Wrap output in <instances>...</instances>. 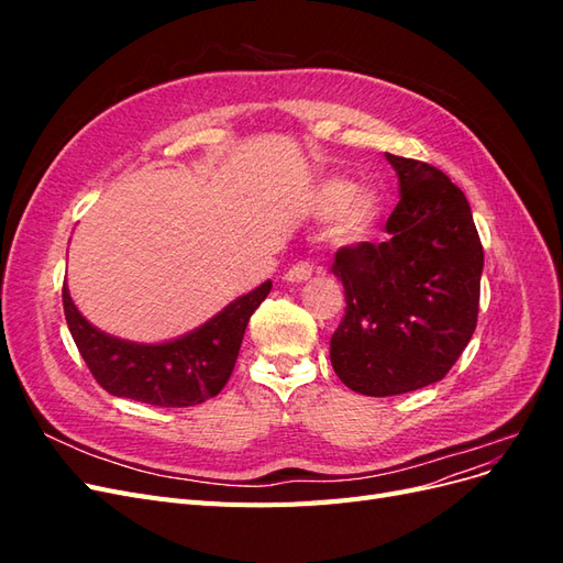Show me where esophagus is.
I'll return each mask as SVG.
<instances>
[{"label":"esophagus","instance_id":"34e87169","mask_svg":"<svg viewBox=\"0 0 563 563\" xmlns=\"http://www.w3.org/2000/svg\"><path fill=\"white\" fill-rule=\"evenodd\" d=\"M310 277H312V265L305 263V261H302V263H296V265L284 275L286 282H296V284L308 282Z\"/></svg>","mask_w":563,"mask_h":563}]
</instances>
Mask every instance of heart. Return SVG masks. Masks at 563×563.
Returning a JSON list of instances; mask_svg holds the SVG:
<instances>
[{
  "mask_svg": "<svg viewBox=\"0 0 563 563\" xmlns=\"http://www.w3.org/2000/svg\"><path fill=\"white\" fill-rule=\"evenodd\" d=\"M314 209L319 216L331 218L340 213V232L347 240H362L376 223L378 197L373 192H356L354 185L343 178H333L319 185L314 195Z\"/></svg>",
  "mask_w": 563,
  "mask_h": 563,
  "instance_id": "b5f03b06",
  "label": "heart"
}]
</instances>
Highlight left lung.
<instances>
[{
  "mask_svg": "<svg viewBox=\"0 0 563 563\" xmlns=\"http://www.w3.org/2000/svg\"><path fill=\"white\" fill-rule=\"evenodd\" d=\"M401 199L387 242L338 249L345 317L331 335L335 376L366 397L441 380L467 347L479 314L484 249L470 203L437 166L385 152Z\"/></svg>",
  "mask_w": 563,
  "mask_h": 563,
  "instance_id": "left-lung-1",
  "label": "left lung"
}]
</instances>
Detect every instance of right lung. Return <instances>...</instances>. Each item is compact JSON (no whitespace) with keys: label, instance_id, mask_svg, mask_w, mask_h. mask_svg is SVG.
I'll return each mask as SVG.
<instances>
[{"label":"right lung","instance_id":"add662e5","mask_svg":"<svg viewBox=\"0 0 563 563\" xmlns=\"http://www.w3.org/2000/svg\"><path fill=\"white\" fill-rule=\"evenodd\" d=\"M272 282L253 288L203 327L172 343L141 345L98 331L63 286V310L75 345L96 383L114 397L162 408L197 406L216 397L232 376L246 323L267 298Z\"/></svg>","mask_w":563,"mask_h":563}]
</instances>
